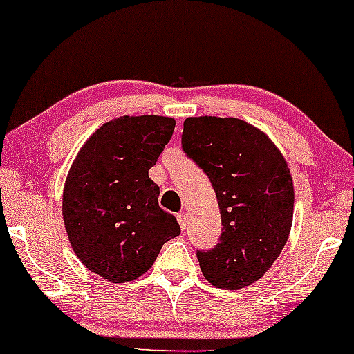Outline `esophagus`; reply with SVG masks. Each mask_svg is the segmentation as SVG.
I'll return each instance as SVG.
<instances>
[{
    "instance_id": "esophagus-1",
    "label": "esophagus",
    "mask_w": 354,
    "mask_h": 354,
    "mask_svg": "<svg viewBox=\"0 0 354 354\" xmlns=\"http://www.w3.org/2000/svg\"><path fill=\"white\" fill-rule=\"evenodd\" d=\"M177 221H178V224H180L182 229L187 227V214H185V212H178L177 214Z\"/></svg>"
}]
</instances>
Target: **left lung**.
<instances>
[{
	"label": "left lung",
	"mask_w": 354,
	"mask_h": 354,
	"mask_svg": "<svg viewBox=\"0 0 354 354\" xmlns=\"http://www.w3.org/2000/svg\"><path fill=\"white\" fill-rule=\"evenodd\" d=\"M182 150L209 177L221 209L219 242L197 251L202 274L222 289L256 283L279 257L292 224L295 187L283 153L232 117L185 118Z\"/></svg>",
	"instance_id": "1"
}]
</instances>
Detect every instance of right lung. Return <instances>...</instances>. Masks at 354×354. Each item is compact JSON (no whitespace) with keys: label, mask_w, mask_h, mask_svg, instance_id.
I'll return each mask as SVG.
<instances>
[{"label":"right lung","mask_w":354,"mask_h":354,"mask_svg":"<svg viewBox=\"0 0 354 354\" xmlns=\"http://www.w3.org/2000/svg\"><path fill=\"white\" fill-rule=\"evenodd\" d=\"M176 120L158 115L118 117L83 144L63 190V222L83 266L110 283L152 268L162 245L180 234L158 207L150 167L169 144Z\"/></svg>","instance_id":"1"}]
</instances>
